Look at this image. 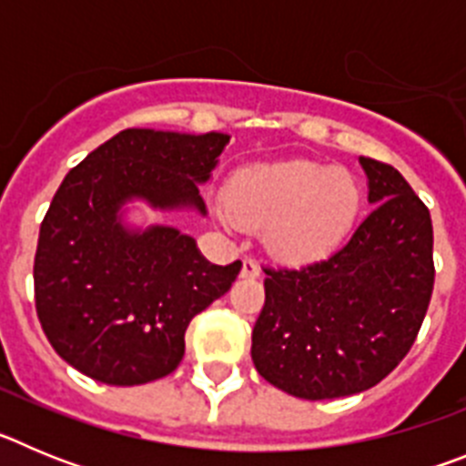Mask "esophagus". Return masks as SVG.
Wrapping results in <instances>:
<instances>
[{
    "label": "esophagus",
    "mask_w": 466,
    "mask_h": 466,
    "mask_svg": "<svg viewBox=\"0 0 466 466\" xmlns=\"http://www.w3.org/2000/svg\"><path fill=\"white\" fill-rule=\"evenodd\" d=\"M240 275H242V278H249V279L258 278V275H261V266H258L254 258H245V261H242Z\"/></svg>",
    "instance_id": "34e87169"
}]
</instances>
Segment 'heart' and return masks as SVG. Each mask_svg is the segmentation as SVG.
Returning a JSON list of instances; mask_svg holds the SVG:
<instances>
[{"label": "heart", "instance_id": "obj_1", "mask_svg": "<svg viewBox=\"0 0 466 466\" xmlns=\"http://www.w3.org/2000/svg\"><path fill=\"white\" fill-rule=\"evenodd\" d=\"M364 191L348 167L291 158L238 167L224 188L219 219L261 228L263 247L282 263L327 257L355 226Z\"/></svg>", "mask_w": 466, "mask_h": 466}]
</instances>
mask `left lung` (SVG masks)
I'll use <instances>...</instances> for the list:
<instances>
[{"mask_svg": "<svg viewBox=\"0 0 466 466\" xmlns=\"http://www.w3.org/2000/svg\"><path fill=\"white\" fill-rule=\"evenodd\" d=\"M376 205L348 242L300 268H266V303L252 331L261 378L319 401L378 385L409 355L431 289V217L403 179L360 156Z\"/></svg>", "mask_w": 466, "mask_h": 466, "instance_id": "left-lung-1", "label": "left lung"}]
</instances>
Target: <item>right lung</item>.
I'll return each instance as SVG.
<instances>
[{"instance_id": "1", "label": "right lung", "mask_w": 466, "mask_h": 466, "mask_svg": "<svg viewBox=\"0 0 466 466\" xmlns=\"http://www.w3.org/2000/svg\"><path fill=\"white\" fill-rule=\"evenodd\" d=\"M224 133L127 127L72 167L41 221L36 315L69 366L106 385H144L179 366L184 333L224 296L242 263L214 266L172 226L126 224L127 203L208 214L200 187Z\"/></svg>"}]
</instances>
